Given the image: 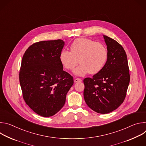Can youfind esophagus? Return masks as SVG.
<instances>
[{
  "label": "esophagus",
  "instance_id": "1",
  "mask_svg": "<svg viewBox=\"0 0 146 146\" xmlns=\"http://www.w3.org/2000/svg\"><path fill=\"white\" fill-rule=\"evenodd\" d=\"M82 81V80L80 78H76L74 79V82H81Z\"/></svg>",
  "mask_w": 146,
  "mask_h": 146
}]
</instances>
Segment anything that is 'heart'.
Masks as SVG:
<instances>
[{"label":"heart","mask_w":146,"mask_h":146,"mask_svg":"<svg viewBox=\"0 0 146 146\" xmlns=\"http://www.w3.org/2000/svg\"><path fill=\"white\" fill-rule=\"evenodd\" d=\"M108 53L103 44L84 37L73 41L70 46V51L62 50L59 59L64 66L68 69H73L79 63L74 73L82 76L88 73L94 74L100 72L108 60Z\"/></svg>","instance_id":"heart-1"}]
</instances>
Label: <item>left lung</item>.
<instances>
[{
	"instance_id": "8db88e82",
	"label": "left lung",
	"mask_w": 146,
	"mask_h": 146,
	"mask_svg": "<svg viewBox=\"0 0 146 146\" xmlns=\"http://www.w3.org/2000/svg\"><path fill=\"white\" fill-rule=\"evenodd\" d=\"M108 58L102 70L84 78V98L88 106L100 114L109 113L123 103L130 81L125 51L115 40L103 35Z\"/></svg>"
}]
</instances>
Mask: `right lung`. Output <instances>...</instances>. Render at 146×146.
I'll list each match as a JSON object with an SVG mask.
<instances>
[{
    "instance_id": "1",
    "label": "right lung",
    "mask_w": 146,
    "mask_h": 146,
    "mask_svg": "<svg viewBox=\"0 0 146 146\" xmlns=\"http://www.w3.org/2000/svg\"><path fill=\"white\" fill-rule=\"evenodd\" d=\"M64 40L41 41L25 52L19 78L23 98L37 114L48 117L64 106L68 92L73 84V77L63 70L59 55Z\"/></svg>"
}]
</instances>
